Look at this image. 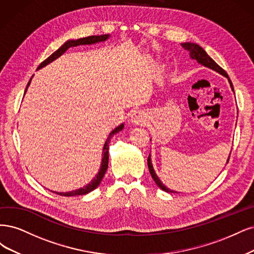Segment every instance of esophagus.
Instances as JSON below:
<instances>
[{"label": "esophagus", "mask_w": 254, "mask_h": 254, "mask_svg": "<svg viewBox=\"0 0 254 254\" xmlns=\"http://www.w3.org/2000/svg\"><path fill=\"white\" fill-rule=\"evenodd\" d=\"M130 121L135 126H142L146 121V114L143 111H136L130 117Z\"/></svg>", "instance_id": "34e87169"}]
</instances>
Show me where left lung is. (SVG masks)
<instances>
[{
	"mask_svg": "<svg viewBox=\"0 0 254 254\" xmlns=\"http://www.w3.org/2000/svg\"><path fill=\"white\" fill-rule=\"evenodd\" d=\"M182 46L185 48V50H186L187 52H189L190 57H191V58H192L193 60H196L199 64L203 65V66L209 67V68H211V69H213V70L217 71L218 73H220V75L225 76V77L228 79L229 83H230V86H231V88H232V91L234 92V88H233L232 82H231L230 78H229L228 73H227L222 67H220L219 65H218L213 59H212L211 57H210L206 52H204V50H203L202 47H200L198 44L191 43V42L182 43ZM230 155H231V152H230V154H229V158H230ZM229 158H228V160H227V163H228V161H229ZM148 167H149L150 173H151V175H152V178L154 179V182L156 183V185L160 188L161 190L166 191V192H168V193H174V192H175V191H173V190H170L169 188H167L165 185H163V184L160 182V179L158 178V176L156 175V173H155V171H154V169H153V165H152V161H151V155H149V157H148ZM175 193H176V192H175Z\"/></svg>",
	"mask_w": 254,
	"mask_h": 254,
	"instance_id": "1",
	"label": "left lung"
}]
</instances>
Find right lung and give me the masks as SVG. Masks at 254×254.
Wrapping results in <instances>:
<instances>
[{"mask_svg": "<svg viewBox=\"0 0 254 254\" xmlns=\"http://www.w3.org/2000/svg\"><path fill=\"white\" fill-rule=\"evenodd\" d=\"M109 38H110V35H101V36H89V37H86V38H81V39H77V40H68L60 48H58V50H57L54 54H52L50 57H48L47 59H45L42 63H41L38 66V69L46 66L47 64H50L51 62L55 61L56 59H58L59 57L62 56L65 52H66L69 47H75V46H78V45H91V44H95V43H99V42H103V41H105V40H108ZM31 78L29 80V82L27 83L25 93L27 91V87L30 84ZM124 127H125V125L121 124L120 126H118L117 127L114 128L112 132L110 133L108 139H106V141L104 142V145H103L101 167L99 169V172H98V174L95 176V178L93 179L91 183L87 184L83 188H80V189L71 191V192H54V191H52V192H54L56 194H59L61 196H76V195H84V194H87L89 192H92L93 190H95L96 188L100 185L102 178L105 174V172H106V170H108V166H109V144H110V141H111V138L116 133L122 130Z\"/></svg>", "mask_w": 254, "mask_h": 254, "instance_id": "right-lung-1", "label": "right lung"}]
</instances>
